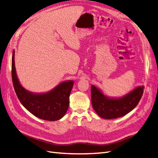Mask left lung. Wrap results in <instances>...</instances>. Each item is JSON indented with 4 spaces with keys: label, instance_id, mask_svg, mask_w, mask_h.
<instances>
[{
    "label": "left lung",
    "instance_id": "8db88e82",
    "mask_svg": "<svg viewBox=\"0 0 158 158\" xmlns=\"http://www.w3.org/2000/svg\"><path fill=\"white\" fill-rule=\"evenodd\" d=\"M144 86H138L120 98H111L92 85L91 103L95 111L102 118L116 119L127 114L134 109L140 101Z\"/></svg>",
    "mask_w": 158,
    "mask_h": 158
}]
</instances>
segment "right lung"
I'll return each mask as SVG.
<instances>
[{
  "mask_svg": "<svg viewBox=\"0 0 158 158\" xmlns=\"http://www.w3.org/2000/svg\"><path fill=\"white\" fill-rule=\"evenodd\" d=\"M12 78L16 94L23 106L38 118L56 121L65 115L69 105V96L74 81L67 80L44 93L27 90L20 83L16 72L15 50L12 56Z\"/></svg>",
  "mask_w": 158,
  "mask_h": 158,
  "instance_id": "right-lung-1",
  "label": "right lung"
}]
</instances>
